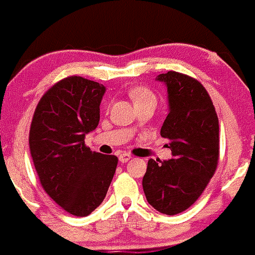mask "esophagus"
Masks as SVG:
<instances>
[{
	"label": "esophagus",
	"mask_w": 255,
	"mask_h": 255,
	"mask_svg": "<svg viewBox=\"0 0 255 255\" xmlns=\"http://www.w3.org/2000/svg\"><path fill=\"white\" fill-rule=\"evenodd\" d=\"M131 158H133V156H131V154H129V153H121L119 156V160L121 163H127L128 160L131 159Z\"/></svg>",
	"instance_id": "34e87169"
}]
</instances>
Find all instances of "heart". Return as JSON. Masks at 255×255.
<instances>
[{
	"label": "heart",
	"instance_id": "b5f03b06",
	"mask_svg": "<svg viewBox=\"0 0 255 255\" xmlns=\"http://www.w3.org/2000/svg\"><path fill=\"white\" fill-rule=\"evenodd\" d=\"M128 95L135 107L145 103H156V96L153 92L144 86H134L128 91Z\"/></svg>",
	"mask_w": 255,
	"mask_h": 255
}]
</instances>
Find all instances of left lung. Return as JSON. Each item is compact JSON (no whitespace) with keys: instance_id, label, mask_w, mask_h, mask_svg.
Returning <instances> with one entry per match:
<instances>
[{"instance_id":"left-lung-1","label":"left lung","mask_w":255,"mask_h":255,"mask_svg":"<svg viewBox=\"0 0 255 255\" xmlns=\"http://www.w3.org/2000/svg\"><path fill=\"white\" fill-rule=\"evenodd\" d=\"M165 84L169 114L160 135L170 140L172 158L150 159L142 188L152 207L174 216L192 206L215 174L219 157V125L215 107L198 80L177 72L159 74Z\"/></svg>"}]
</instances>
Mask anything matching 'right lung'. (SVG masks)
<instances>
[{
  "instance_id": "add662e5",
  "label": "right lung",
  "mask_w": 255,
  "mask_h": 255,
  "mask_svg": "<svg viewBox=\"0 0 255 255\" xmlns=\"http://www.w3.org/2000/svg\"><path fill=\"white\" fill-rule=\"evenodd\" d=\"M105 87L81 77L58 81L40 98L30 129V152L44 191L77 217L107 195L118 157L92 152L85 136L97 128Z\"/></svg>"
}]
</instances>
